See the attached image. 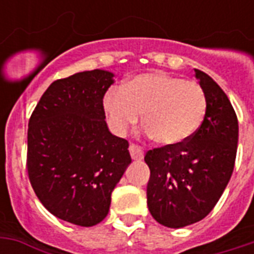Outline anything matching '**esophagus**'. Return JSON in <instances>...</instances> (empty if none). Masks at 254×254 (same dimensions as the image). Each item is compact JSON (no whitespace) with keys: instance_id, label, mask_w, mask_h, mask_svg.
Returning a JSON list of instances; mask_svg holds the SVG:
<instances>
[{"instance_id":"esophagus-1","label":"esophagus","mask_w":254,"mask_h":254,"mask_svg":"<svg viewBox=\"0 0 254 254\" xmlns=\"http://www.w3.org/2000/svg\"><path fill=\"white\" fill-rule=\"evenodd\" d=\"M129 153H130V157L135 161H139V159L143 158V150L142 147L135 145V143H130L129 146Z\"/></svg>"}]
</instances>
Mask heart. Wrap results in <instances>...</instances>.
<instances>
[{"mask_svg":"<svg viewBox=\"0 0 254 254\" xmlns=\"http://www.w3.org/2000/svg\"><path fill=\"white\" fill-rule=\"evenodd\" d=\"M103 107L116 134H125L142 113L147 134L161 145L173 146L196 130L207 99L197 83L166 72H147L131 77L121 88L109 89Z\"/></svg>","mask_w":254,"mask_h":254,"instance_id":"1","label":"heart"}]
</instances>
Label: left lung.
Here are the masks:
<instances>
[{
  "instance_id": "left-lung-1",
  "label": "left lung",
  "mask_w": 254,
  "mask_h": 254,
  "mask_svg": "<svg viewBox=\"0 0 254 254\" xmlns=\"http://www.w3.org/2000/svg\"><path fill=\"white\" fill-rule=\"evenodd\" d=\"M195 76L207 99L201 125L185 142L155 147L145 155L150 169L147 207L169 228L204 219L224 192L236 161V112L212 77L199 69Z\"/></svg>"
}]
</instances>
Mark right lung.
I'll use <instances>...</instances> for the list:
<instances>
[{"mask_svg":"<svg viewBox=\"0 0 254 254\" xmlns=\"http://www.w3.org/2000/svg\"><path fill=\"white\" fill-rule=\"evenodd\" d=\"M113 73L93 69L55 80L29 120L27 174L41 203L80 227L103 221L131 162L129 142L105 123L103 99Z\"/></svg>","mask_w":254,"mask_h":254,"instance_id":"add662e5","label":"right lung"}]
</instances>
